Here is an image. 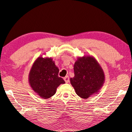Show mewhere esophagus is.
Instances as JSON below:
<instances>
[{"instance_id":"obj_1","label":"esophagus","mask_w":132,"mask_h":132,"mask_svg":"<svg viewBox=\"0 0 132 132\" xmlns=\"http://www.w3.org/2000/svg\"><path fill=\"white\" fill-rule=\"evenodd\" d=\"M64 80L65 81V82L66 83H69V78L68 76H66L64 78Z\"/></svg>"}]
</instances>
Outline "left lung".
I'll return each instance as SVG.
<instances>
[{
    "instance_id": "left-lung-1",
    "label": "left lung",
    "mask_w": 132,
    "mask_h": 132,
    "mask_svg": "<svg viewBox=\"0 0 132 132\" xmlns=\"http://www.w3.org/2000/svg\"><path fill=\"white\" fill-rule=\"evenodd\" d=\"M74 77L70 78L76 94L82 99L96 94L105 82L102 68L94 56L78 57L74 66Z\"/></svg>"
}]
</instances>
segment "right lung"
<instances>
[{
	"instance_id": "obj_1",
	"label": "right lung",
	"mask_w": 132,
	"mask_h": 132,
	"mask_svg": "<svg viewBox=\"0 0 132 132\" xmlns=\"http://www.w3.org/2000/svg\"><path fill=\"white\" fill-rule=\"evenodd\" d=\"M59 69L51 57H38L34 61L29 74V85L34 92L43 99L55 94L56 88L65 81L58 77Z\"/></svg>"
}]
</instances>
